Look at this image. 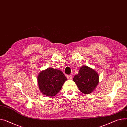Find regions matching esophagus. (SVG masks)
<instances>
[{"label":"esophagus","mask_w":127,"mask_h":127,"mask_svg":"<svg viewBox=\"0 0 127 127\" xmlns=\"http://www.w3.org/2000/svg\"><path fill=\"white\" fill-rule=\"evenodd\" d=\"M66 77H67V78L68 79H72V75H67Z\"/></svg>","instance_id":"34e87169"}]
</instances>
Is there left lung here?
Wrapping results in <instances>:
<instances>
[{
  "instance_id": "8db88e82",
  "label": "left lung",
  "mask_w": 127,
  "mask_h": 127,
  "mask_svg": "<svg viewBox=\"0 0 127 127\" xmlns=\"http://www.w3.org/2000/svg\"><path fill=\"white\" fill-rule=\"evenodd\" d=\"M73 81L82 93L89 94L98 85L99 76L94 69L87 65H83L80 68L78 74L74 76Z\"/></svg>"
}]
</instances>
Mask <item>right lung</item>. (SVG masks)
I'll return each instance as SVG.
<instances>
[{"label": "right lung", "mask_w": 127, "mask_h": 127, "mask_svg": "<svg viewBox=\"0 0 127 127\" xmlns=\"http://www.w3.org/2000/svg\"><path fill=\"white\" fill-rule=\"evenodd\" d=\"M67 79L60 70L48 67L37 76V83L41 93L47 96H54Z\"/></svg>", "instance_id": "1"}]
</instances>
